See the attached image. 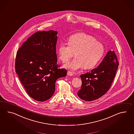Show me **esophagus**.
I'll list each match as a JSON object with an SVG mask.
<instances>
[{"label": "esophagus", "mask_w": 134, "mask_h": 134, "mask_svg": "<svg viewBox=\"0 0 134 134\" xmlns=\"http://www.w3.org/2000/svg\"><path fill=\"white\" fill-rule=\"evenodd\" d=\"M67 75H69V76H72L73 75V74L72 73V72H70V71H68V72H67Z\"/></svg>", "instance_id": "34e87169"}]
</instances>
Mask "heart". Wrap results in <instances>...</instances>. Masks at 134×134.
Listing matches in <instances>:
<instances>
[{
    "label": "heart",
    "mask_w": 134,
    "mask_h": 134,
    "mask_svg": "<svg viewBox=\"0 0 134 134\" xmlns=\"http://www.w3.org/2000/svg\"><path fill=\"white\" fill-rule=\"evenodd\" d=\"M59 58L66 62L74 55L75 59L63 67L76 71L83 66L85 69L94 67L104 53V47L94 37L84 33H79L69 37L68 43H62L59 46Z\"/></svg>",
    "instance_id": "obj_1"
}]
</instances>
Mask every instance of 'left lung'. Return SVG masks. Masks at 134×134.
I'll return each instance as SVG.
<instances>
[{
	"instance_id": "1",
	"label": "left lung",
	"mask_w": 134,
	"mask_h": 134,
	"mask_svg": "<svg viewBox=\"0 0 134 134\" xmlns=\"http://www.w3.org/2000/svg\"><path fill=\"white\" fill-rule=\"evenodd\" d=\"M118 65L114 51L109 50L97 68L80 75L82 84L77 92L79 97L92 101L104 95L110 88Z\"/></svg>"
}]
</instances>
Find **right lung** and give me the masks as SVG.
I'll return each mask as SVG.
<instances>
[{
  "instance_id": "right-lung-1",
  "label": "right lung",
  "mask_w": 134,
  "mask_h": 134,
  "mask_svg": "<svg viewBox=\"0 0 134 134\" xmlns=\"http://www.w3.org/2000/svg\"><path fill=\"white\" fill-rule=\"evenodd\" d=\"M57 34L52 30L38 31L17 52L15 72L27 94L38 101L52 97L55 81L66 76L67 70L58 69L57 63Z\"/></svg>"
}]
</instances>
